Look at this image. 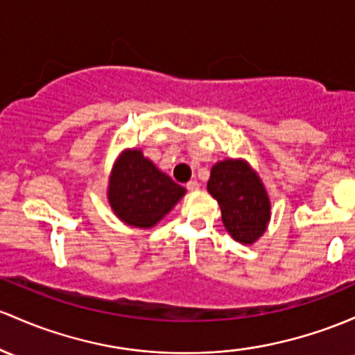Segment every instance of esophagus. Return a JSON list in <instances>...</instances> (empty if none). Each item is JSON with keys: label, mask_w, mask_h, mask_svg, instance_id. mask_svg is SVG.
<instances>
[{"label": "esophagus", "mask_w": 355, "mask_h": 355, "mask_svg": "<svg viewBox=\"0 0 355 355\" xmlns=\"http://www.w3.org/2000/svg\"><path fill=\"white\" fill-rule=\"evenodd\" d=\"M185 187H187V190H189V192H196V190H198V187H200V185H198L197 180H190Z\"/></svg>", "instance_id": "esophagus-1"}]
</instances>
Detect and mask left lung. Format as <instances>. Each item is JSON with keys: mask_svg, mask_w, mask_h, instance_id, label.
Listing matches in <instances>:
<instances>
[{"mask_svg": "<svg viewBox=\"0 0 355 355\" xmlns=\"http://www.w3.org/2000/svg\"><path fill=\"white\" fill-rule=\"evenodd\" d=\"M209 193L219 202L222 224L232 239L252 244L270 222V198L259 177L243 159H224L212 166Z\"/></svg>", "mask_w": 355, "mask_h": 355, "instance_id": "8db88e82", "label": "left lung"}]
</instances>
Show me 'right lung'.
Returning <instances> with one entry per match:
<instances>
[{
	"label": "right lung",
	"mask_w": 355,
	"mask_h": 355,
	"mask_svg": "<svg viewBox=\"0 0 355 355\" xmlns=\"http://www.w3.org/2000/svg\"><path fill=\"white\" fill-rule=\"evenodd\" d=\"M185 189L162 173L141 151L121 155L109 182V204L121 220L151 227L184 197Z\"/></svg>",
	"instance_id": "add662e5"
}]
</instances>
